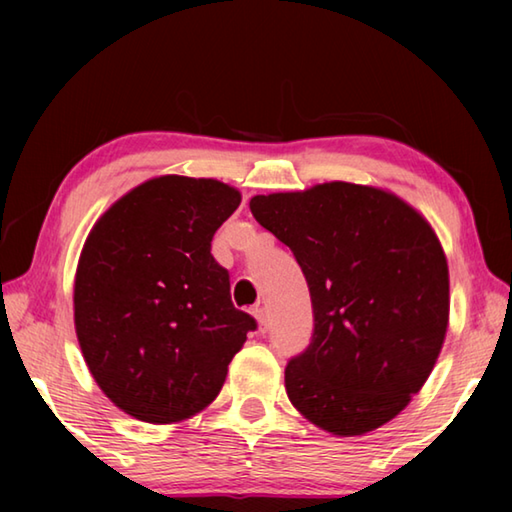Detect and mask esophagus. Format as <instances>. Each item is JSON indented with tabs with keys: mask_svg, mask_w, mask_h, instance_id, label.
Returning a JSON list of instances; mask_svg holds the SVG:
<instances>
[{
	"mask_svg": "<svg viewBox=\"0 0 512 512\" xmlns=\"http://www.w3.org/2000/svg\"><path fill=\"white\" fill-rule=\"evenodd\" d=\"M253 314H255V319H257L259 332H268V314H266V310L264 308H255Z\"/></svg>",
	"mask_w": 512,
	"mask_h": 512,
	"instance_id": "esophagus-1",
	"label": "esophagus"
}]
</instances>
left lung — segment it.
Returning a JSON list of instances; mask_svg holds the SVG:
<instances>
[{
	"label": "left lung",
	"mask_w": 512,
	"mask_h": 512,
	"mask_svg": "<svg viewBox=\"0 0 512 512\" xmlns=\"http://www.w3.org/2000/svg\"><path fill=\"white\" fill-rule=\"evenodd\" d=\"M306 275L314 332L288 398L332 436L383 427L427 383L449 328V266L431 224L391 191L323 182L250 198Z\"/></svg>",
	"instance_id": "obj_1"
}]
</instances>
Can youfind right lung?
Segmentation results:
<instances>
[{
    "mask_svg": "<svg viewBox=\"0 0 512 512\" xmlns=\"http://www.w3.org/2000/svg\"><path fill=\"white\" fill-rule=\"evenodd\" d=\"M242 202L213 178L160 176L107 209L74 277V328L96 385L151 424L182 422L220 394L257 328L231 303L211 239Z\"/></svg>",
    "mask_w": 512,
    "mask_h": 512,
    "instance_id": "obj_1",
    "label": "right lung"
}]
</instances>
